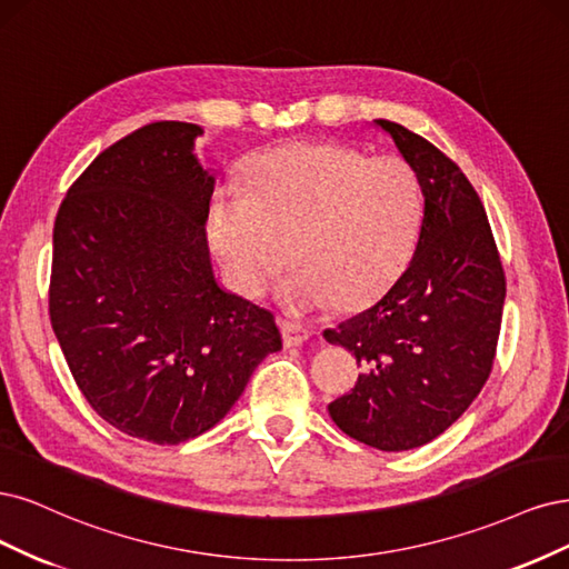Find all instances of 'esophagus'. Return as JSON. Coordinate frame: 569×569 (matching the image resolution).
<instances>
[{
  "label": "esophagus",
  "mask_w": 569,
  "mask_h": 569,
  "mask_svg": "<svg viewBox=\"0 0 569 569\" xmlns=\"http://www.w3.org/2000/svg\"><path fill=\"white\" fill-rule=\"evenodd\" d=\"M279 326H281V333H283V342L288 347H298L302 345L311 333L309 328L300 321H288V319H279Z\"/></svg>",
  "instance_id": "34e87169"
}]
</instances>
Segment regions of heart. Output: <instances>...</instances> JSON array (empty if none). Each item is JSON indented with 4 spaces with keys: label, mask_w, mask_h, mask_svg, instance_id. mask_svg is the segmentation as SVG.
Returning <instances> with one entry per match:
<instances>
[{
    "label": "heart",
    "mask_w": 569,
    "mask_h": 569,
    "mask_svg": "<svg viewBox=\"0 0 569 569\" xmlns=\"http://www.w3.org/2000/svg\"><path fill=\"white\" fill-rule=\"evenodd\" d=\"M423 219L418 174L399 156L366 158L338 141H298L254 156L246 193L217 191L208 236L238 292L260 296L288 258L279 296L307 311L359 307L407 267Z\"/></svg>",
    "instance_id": "heart-1"
}]
</instances>
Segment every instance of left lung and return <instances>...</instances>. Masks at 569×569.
Wrapping results in <instances>:
<instances>
[{
    "mask_svg": "<svg viewBox=\"0 0 569 569\" xmlns=\"http://www.w3.org/2000/svg\"><path fill=\"white\" fill-rule=\"evenodd\" d=\"M418 174L426 198L416 252L397 283L361 315L328 328L363 366L328 405L336 426L380 451L432 442L463 416L491 373L506 277L482 200L428 139L376 120Z\"/></svg>",
    "mask_w": 569,
    "mask_h": 569,
    "instance_id": "1",
    "label": "left lung"
}]
</instances>
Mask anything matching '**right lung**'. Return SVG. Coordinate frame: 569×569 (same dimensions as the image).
<instances>
[{"instance_id":"obj_1","label":"right lung","mask_w":569,"mask_h":569,"mask_svg":"<svg viewBox=\"0 0 569 569\" xmlns=\"http://www.w3.org/2000/svg\"><path fill=\"white\" fill-rule=\"evenodd\" d=\"M198 134L162 120L108 146L53 224L49 317L68 369L106 423L153 445L217 426L281 350L271 311L214 281Z\"/></svg>"}]
</instances>
